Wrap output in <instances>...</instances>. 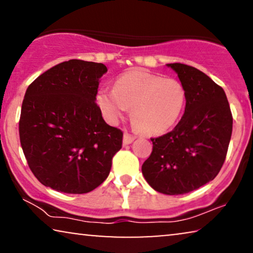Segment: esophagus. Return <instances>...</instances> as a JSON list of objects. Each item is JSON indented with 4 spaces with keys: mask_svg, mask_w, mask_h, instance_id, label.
<instances>
[{
    "mask_svg": "<svg viewBox=\"0 0 253 253\" xmlns=\"http://www.w3.org/2000/svg\"><path fill=\"white\" fill-rule=\"evenodd\" d=\"M133 140H134V136H132V134H130L127 132H124V136H123V144L124 145H129L132 143Z\"/></svg>",
    "mask_w": 253,
    "mask_h": 253,
    "instance_id": "esophagus-1",
    "label": "esophagus"
}]
</instances>
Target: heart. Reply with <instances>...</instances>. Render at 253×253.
<instances>
[{"label": "heart", "mask_w": 253, "mask_h": 253, "mask_svg": "<svg viewBox=\"0 0 253 253\" xmlns=\"http://www.w3.org/2000/svg\"><path fill=\"white\" fill-rule=\"evenodd\" d=\"M96 102L108 122L116 123L131 108L133 123L141 132L160 134L181 119L186 91L174 78L132 71L121 76L114 89H100Z\"/></svg>", "instance_id": "obj_1"}]
</instances>
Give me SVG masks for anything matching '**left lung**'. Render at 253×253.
I'll list each match as a JSON object with an SVG mask.
<instances>
[{
    "instance_id": "8db88e82",
    "label": "left lung",
    "mask_w": 253,
    "mask_h": 253,
    "mask_svg": "<svg viewBox=\"0 0 253 253\" xmlns=\"http://www.w3.org/2000/svg\"><path fill=\"white\" fill-rule=\"evenodd\" d=\"M186 91L185 110L170 132L151 138L141 166L148 184L165 195H184L213 181L222 167L233 131L223 88L198 69L170 63Z\"/></svg>"
}]
</instances>
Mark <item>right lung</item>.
<instances>
[{
  "mask_svg": "<svg viewBox=\"0 0 253 253\" xmlns=\"http://www.w3.org/2000/svg\"><path fill=\"white\" fill-rule=\"evenodd\" d=\"M102 63L70 60L40 75L26 89L19 120L24 155L44 186L87 193L108 177L123 132L95 103Z\"/></svg>",
  "mask_w": 253,
  "mask_h": 253,
  "instance_id": "obj_1",
  "label": "right lung"
}]
</instances>
